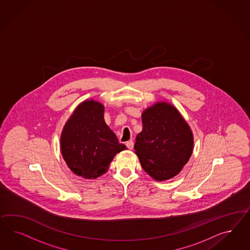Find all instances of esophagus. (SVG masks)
<instances>
[{"instance_id": "obj_1", "label": "esophagus", "mask_w": 250, "mask_h": 250, "mask_svg": "<svg viewBox=\"0 0 250 250\" xmlns=\"http://www.w3.org/2000/svg\"><path fill=\"white\" fill-rule=\"evenodd\" d=\"M125 145H126V146L128 147L129 149H133V147H134V142H133V140H129V141H127V142L125 143Z\"/></svg>"}]
</instances>
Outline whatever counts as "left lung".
I'll return each mask as SVG.
<instances>
[{"label": "left lung", "mask_w": 250, "mask_h": 250, "mask_svg": "<svg viewBox=\"0 0 250 250\" xmlns=\"http://www.w3.org/2000/svg\"><path fill=\"white\" fill-rule=\"evenodd\" d=\"M142 123L134 146L141 166L156 181L173 178L192 153L193 136L188 124L174 106L164 102L145 110Z\"/></svg>", "instance_id": "1"}]
</instances>
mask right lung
<instances>
[{
    "label": "right lung",
    "mask_w": 250,
    "mask_h": 250,
    "mask_svg": "<svg viewBox=\"0 0 250 250\" xmlns=\"http://www.w3.org/2000/svg\"><path fill=\"white\" fill-rule=\"evenodd\" d=\"M104 107L93 100L76 108L61 136V153L68 167L85 179L105 173L114 157L125 150L104 117Z\"/></svg>",
    "instance_id": "obj_1"
}]
</instances>
